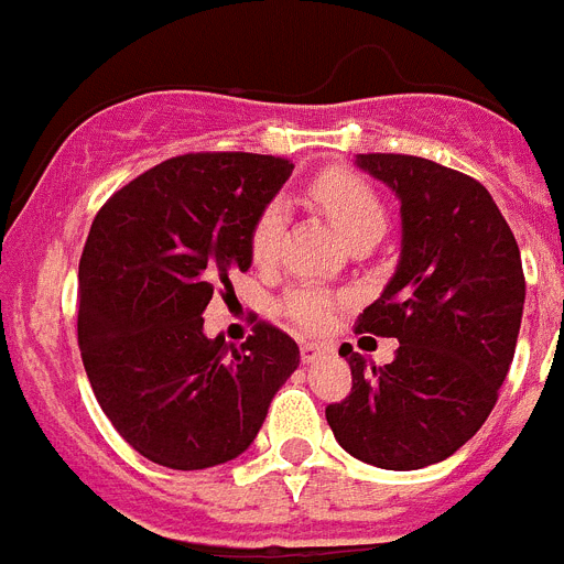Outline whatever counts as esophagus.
<instances>
[{
    "mask_svg": "<svg viewBox=\"0 0 564 564\" xmlns=\"http://www.w3.org/2000/svg\"><path fill=\"white\" fill-rule=\"evenodd\" d=\"M325 355V346H319V343H302L300 346V357H302V362H314V360H319V357Z\"/></svg>",
    "mask_w": 564,
    "mask_h": 564,
    "instance_id": "esophagus-1",
    "label": "esophagus"
}]
</instances>
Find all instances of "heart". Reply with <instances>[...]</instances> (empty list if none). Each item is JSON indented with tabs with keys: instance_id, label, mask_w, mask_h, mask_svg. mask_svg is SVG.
<instances>
[{
	"instance_id": "heart-1",
	"label": "heart",
	"mask_w": 564,
	"mask_h": 564,
	"mask_svg": "<svg viewBox=\"0 0 564 564\" xmlns=\"http://www.w3.org/2000/svg\"><path fill=\"white\" fill-rule=\"evenodd\" d=\"M311 198L325 209V216L332 218L346 239L362 230H383L386 213L383 204L371 189L369 181H362L355 172H325L311 184ZM285 227V207L282 202L264 204L262 213L256 216L253 230H250V256L256 264H268L276 259L279 239ZM339 308V296L325 288L300 285L291 288L282 300V314L288 319L305 328V332H323L328 328Z\"/></svg>"
}]
</instances>
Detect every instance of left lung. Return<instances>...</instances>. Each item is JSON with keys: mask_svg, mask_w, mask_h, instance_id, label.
Returning <instances> with one entry per match:
<instances>
[{"mask_svg": "<svg viewBox=\"0 0 564 564\" xmlns=\"http://www.w3.org/2000/svg\"><path fill=\"white\" fill-rule=\"evenodd\" d=\"M400 202V262L357 334L398 337L386 366L339 348L351 394L325 409L348 455L421 469L467 444L499 400L524 308L519 245L492 195L464 172L415 155H357Z\"/></svg>", "mask_w": 564, "mask_h": 564, "instance_id": "obj_1", "label": "left lung"}]
</instances>
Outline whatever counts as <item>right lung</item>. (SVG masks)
I'll return each mask as SVG.
<instances>
[{"label":"right lung","mask_w":564,"mask_h":564,"mask_svg":"<svg viewBox=\"0 0 564 564\" xmlns=\"http://www.w3.org/2000/svg\"><path fill=\"white\" fill-rule=\"evenodd\" d=\"M293 164L253 152H189L111 195L80 256L77 339L95 398L143 458L207 469L253 444L300 348L256 323L241 348L204 334V308L248 271L256 216Z\"/></svg>","instance_id":"right-lung-1"}]
</instances>
